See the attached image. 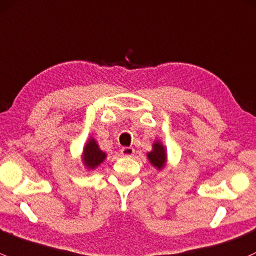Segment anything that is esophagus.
I'll return each instance as SVG.
<instances>
[{"mask_svg": "<svg viewBox=\"0 0 256 256\" xmlns=\"http://www.w3.org/2000/svg\"><path fill=\"white\" fill-rule=\"evenodd\" d=\"M120 154H122L123 156H133L134 149H133V148H130V146L122 148V149H120Z\"/></svg>", "mask_w": 256, "mask_h": 256, "instance_id": "esophagus-1", "label": "esophagus"}]
</instances>
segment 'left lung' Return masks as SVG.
I'll use <instances>...</instances> for the list:
<instances>
[{
    "instance_id": "8db88e82",
    "label": "left lung",
    "mask_w": 256,
    "mask_h": 256,
    "mask_svg": "<svg viewBox=\"0 0 256 256\" xmlns=\"http://www.w3.org/2000/svg\"><path fill=\"white\" fill-rule=\"evenodd\" d=\"M148 159L156 168H162L166 162V152H165V146L160 142H155L152 144V150L148 152Z\"/></svg>"
}]
</instances>
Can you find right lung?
I'll return each mask as SVG.
<instances>
[{
    "label": "right lung",
    "mask_w": 256,
    "mask_h": 256,
    "mask_svg": "<svg viewBox=\"0 0 256 256\" xmlns=\"http://www.w3.org/2000/svg\"><path fill=\"white\" fill-rule=\"evenodd\" d=\"M104 159H106V152L100 150V148L97 146L96 140H94V138L88 139V144L84 148V164H85L88 168H94L98 166Z\"/></svg>",
    "instance_id": "1"
}]
</instances>
